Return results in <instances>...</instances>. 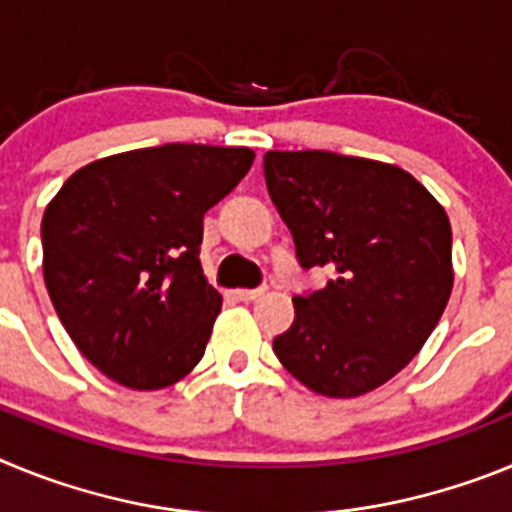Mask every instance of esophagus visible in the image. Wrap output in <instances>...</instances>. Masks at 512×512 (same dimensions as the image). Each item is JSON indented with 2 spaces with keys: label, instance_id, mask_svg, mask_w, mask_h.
Returning <instances> with one entry per match:
<instances>
[{
  "label": "esophagus",
  "instance_id": "esophagus-1",
  "mask_svg": "<svg viewBox=\"0 0 512 512\" xmlns=\"http://www.w3.org/2000/svg\"><path fill=\"white\" fill-rule=\"evenodd\" d=\"M233 295H235V300L253 302V300H259V297L264 295V289H235Z\"/></svg>",
  "mask_w": 512,
  "mask_h": 512
}]
</instances>
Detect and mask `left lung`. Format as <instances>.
Masks as SVG:
<instances>
[{
	"instance_id": "obj_1",
	"label": "left lung",
	"mask_w": 512,
	"mask_h": 512,
	"mask_svg": "<svg viewBox=\"0 0 512 512\" xmlns=\"http://www.w3.org/2000/svg\"><path fill=\"white\" fill-rule=\"evenodd\" d=\"M271 202L323 289L295 297L274 354L323 397H361L413 361L454 289L451 223L405 169L330 151H269Z\"/></svg>"
}]
</instances>
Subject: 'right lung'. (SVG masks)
Wrapping results in <instances>:
<instances>
[{
    "instance_id": "right-lung-1",
    "label": "right lung",
    "mask_w": 512,
    "mask_h": 512,
    "mask_svg": "<svg viewBox=\"0 0 512 512\" xmlns=\"http://www.w3.org/2000/svg\"><path fill=\"white\" fill-rule=\"evenodd\" d=\"M253 158L202 143L138 148L81 166L48 202L45 287L104 377L151 392L200 364L223 307L202 271V217Z\"/></svg>"
}]
</instances>
